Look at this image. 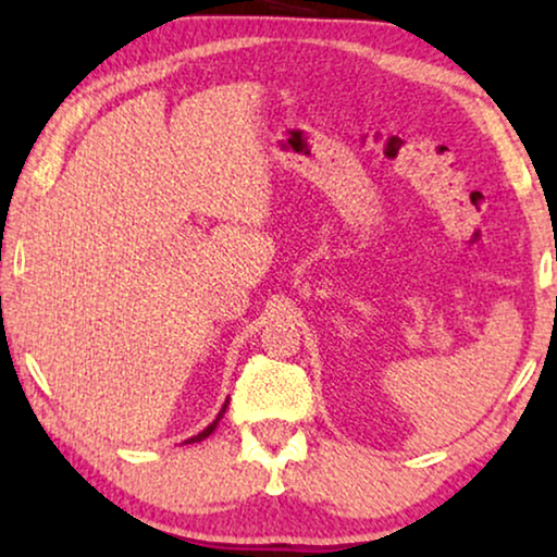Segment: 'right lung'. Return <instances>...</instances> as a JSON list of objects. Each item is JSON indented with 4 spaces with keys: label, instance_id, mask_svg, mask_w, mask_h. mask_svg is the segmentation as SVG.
<instances>
[{
    "label": "right lung",
    "instance_id": "1",
    "mask_svg": "<svg viewBox=\"0 0 557 557\" xmlns=\"http://www.w3.org/2000/svg\"><path fill=\"white\" fill-rule=\"evenodd\" d=\"M225 408H227V400H225V406H223V410H220V413H218V418H215V421H212V423H210V425H208V429H205V431H200V433H197V436H193V438H187V441H185V444H197V441L208 438V436H210V433H212V431H215V425L220 423V418H223V413H225Z\"/></svg>",
    "mask_w": 557,
    "mask_h": 557
}]
</instances>
